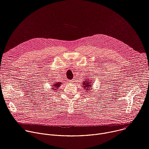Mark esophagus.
<instances>
[{
  "mask_svg": "<svg viewBox=\"0 0 149 149\" xmlns=\"http://www.w3.org/2000/svg\"><path fill=\"white\" fill-rule=\"evenodd\" d=\"M70 81H71V82H74V81H75V79H72V80H70Z\"/></svg>",
  "mask_w": 149,
  "mask_h": 149,
  "instance_id": "1",
  "label": "esophagus"
}]
</instances>
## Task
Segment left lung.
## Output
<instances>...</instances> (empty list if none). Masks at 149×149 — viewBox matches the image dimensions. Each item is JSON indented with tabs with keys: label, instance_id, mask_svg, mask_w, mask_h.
I'll return each mask as SVG.
<instances>
[{
	"label": "left lung",
	"instance_id": "8db88e82",
	"mask_svg": "<svg viewBox=\"0 0 149 149\" xmlns=\"http://www.w3.org/2000/svg\"><path fill=\"white\" fill-rule=\"evenodd\" d=\"M93 87L92 83H90V82H89V80H86L85 81H84L83 82V88L84 90H86L87 91L90 92L91 91V88Z\"/></svg>",
	"mask_w": 149,
	"mask_h": 149
}]
</instances>
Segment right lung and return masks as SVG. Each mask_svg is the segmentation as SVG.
<instances>
[{
	"label": "right lung",
	"mask_w": 149,
	"mask_h": 149,
	"mask_svg": "<svg viewBox=\"0 0 149 149\" xmlns=\"http://www.w3.org/2000/svg\"><path fill=\"white\" fill-rule=\"evenodd\" d=\"M61 86V83H58V82H57L56 84H54V86H53V90H56V88H58V87H59V86Z\"/></svg>",
	"instance_id": "1"
}]
</instances>
